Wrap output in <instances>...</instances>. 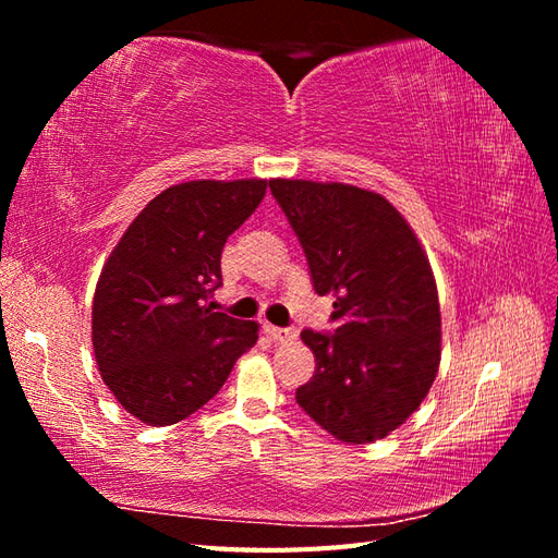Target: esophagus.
<instances>
[{
  "instance_id": "34e87169",
  "label": "esophagus",
  "mask_w": 558,
  "mask_h": 558,
  "mask_svg": "<svg viewBox=\"0 0 558 558\" xmlns=\"http://www.w3.org/2000/svg\"><path fill=\"white\" fill-rule=\"evenodd\" d=\"M266 336L276 342H290L298 340V328H280V326H266Z\"/></svg>"
}]
</instances>
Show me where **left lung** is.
<instances>
[{
  "instance_id": "obj_1",
  "label": "left lung",
  "mask_w": 558,
  "mask_h": 558,
  "mask_svg": "<svg viewBox=\"0 0 558 558\" xmlns=\"http://www.w3.org/2000/svg\"><path fill=\"white\" fill-rule=\"evenodd\" d=\"M268 186L304 248L314 290L336 300L333 336L302 330L316 372L298 388V405L338 441L372 444L420 408L441 362L429 258L381 194L340 182Z\"/></svg>"
}]
</instances>
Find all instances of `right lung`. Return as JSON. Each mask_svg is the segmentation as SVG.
<instances>
[{
    "label": "right lung",
    "mask_w": 558,
    "mask_h": 558,
    "mask_svg": "<svg viewBox=\"0 0 558 558\" xmlns=\"http://www.w3.org/2000/svg\"><path fill=\"white\" fill-rule=\"evenodd\" d=\"M266 180L165 189L129 225L93 298V350L105 386L148 426L186 420L218 393L258 324L213 312L228 236L258 208Z\"/></svg>",
    "instance_id": "obj_1"
}]
</instances>
